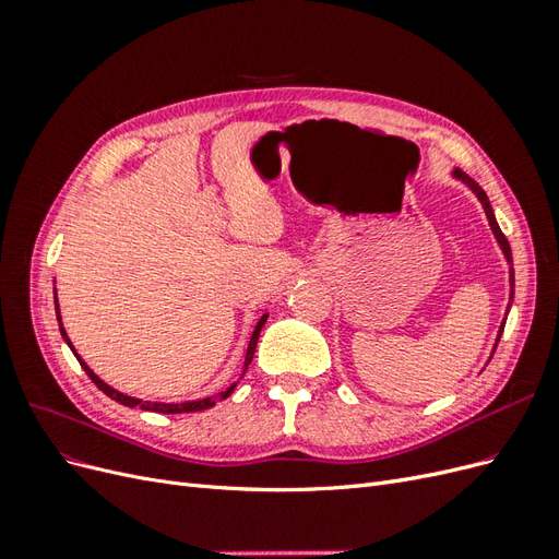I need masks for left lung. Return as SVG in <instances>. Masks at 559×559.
<instances>
[{
	"label": "left lung",
	"instance_id": "obj_1",
	"mask_svg": "<svg viewBox=\"0 0 559 559\" xmlns=\"http://www.w3.org/2000/svg\"><path fill=\"white\" fill-rule=\"evenodd\" d=\"M452 177H454V179H460L462 183H466L468 189H471L473 193H476V198L480 200V205H483V210H485V214H487L489 228H492V233H495V238H497V242H499V247H501V251H503L506 261H509V265H513V257H511V245H509V240H506V235L501 233V228H499V224H497L495 212H492V205H489V200H487L485 191H483L480 186L476 183V179H471V177H468L466 173H462V170H452ZM509 280H511V300H513V294H515V273H513V267H509ZM509 310H511V302H509ZM509 310H506V314H509ZM503 326H506V317H503V321H501V329H499V335H497L495 349H497V345H499V337H501V333H503Z\"/></svg>",
	"mask_w": 559,
	"mask_h": 559
}]
</instances>
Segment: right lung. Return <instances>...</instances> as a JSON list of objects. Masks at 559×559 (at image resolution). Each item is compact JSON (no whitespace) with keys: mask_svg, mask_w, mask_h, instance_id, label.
<instances>
[{"mask_svg":"<svg viewBox=\"0 0 559 559\" xmlns=\"http://www.w3.org/2000/svg\"><path fill=\"white\" fill-rule=\"evenodd\" d=\"M56 314H58V324H60V333H62V337H64V343L70 345V349L74 352V357L79 359V364H81V368L86 370L88 373V378L97 384V389L99 392H105L109 399H114V401H118L121 405H128V408H142V411H151V413H165V415H177V413H195V411H207V408H212V405L216 403V401H224V399H228L233 392H235V386H238V382H233L226 392H218L216 396H207V399H198V401H183V403H158V401H142V399H134V396H126V394H121V392H116L114 386H109L107 382H103L99 380L93 370L86 366V361H83L79 354H76V349H74V345L70 343V337H67V333H64V329H62V319H60V308H58V296H56ZM265 319H267V314H263L261 319H259V324H257V329H253V333H251V341H249V347H247V357H245V370L249 368V364H251V359H253V352H257V343H259V335H261V329H263V324H265ZM245 370H242V376H245Z\"/></svg>","mask_w":559,"mask_h":559,"instance_id":"obj_1","label":"right lung"}]
</instances>
